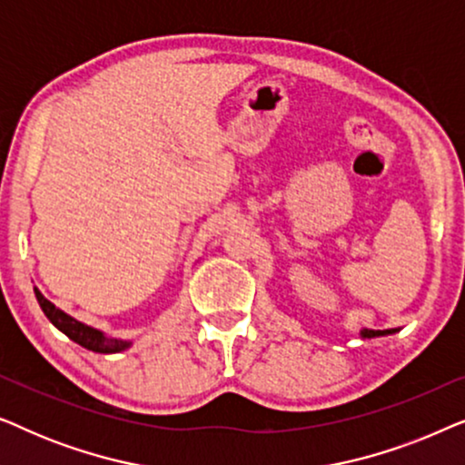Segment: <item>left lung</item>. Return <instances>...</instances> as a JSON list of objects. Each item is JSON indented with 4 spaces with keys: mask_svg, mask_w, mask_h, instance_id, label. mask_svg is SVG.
I'll use <instances>...</instances> for the list:
<instances>
[{
    "mask_svg": "<svg viewBox=\"0 0 465 465\" xmlns=\"http://www.w3.org/2000/svg\"><path fill=\"white\" fill-rule=\"evenodd\" d=\"M391 332H396V330H368V328H364L360 334H361V339H372V336H385Z\"/></svg>",
    "mask_w": 465,
    "mask_h": 465,
    "instance_id": "8db88e82",
    "label": "left lung"
}]
</instances>
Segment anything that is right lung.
I'll list each match as a JSON object with an SVG mask.
<instances>
[{"instance_id": "right-lung-1", "label": "right lung", "mask_w": 465, "mask_h": 465, "mask_svg": "<svg viewBox=\"0 0 465 465\" xmlns=\"http://www.w3.org/2000/svg\"><path fill=\"white\" fill-rule=\"evenodd\" d=\"M34 292H35L37 302H40V307L44 311V315L53 322V326L59 328L63 334H67L69 339L78 342V345H82L84 349H91V351H97V353H116V351H123L126 347H131L129 341L110 339V336L99 332V330L86 326V323H82L78 320H74V317H69L67 313H63V311L56 309L53 302L46 301L37 288H34Z\"/></svg>"}]
</instances>
